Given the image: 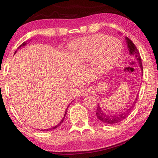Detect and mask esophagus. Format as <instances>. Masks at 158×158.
Wrapping results in <instances>:
<instances>
[{
	"label": "esophagus",
	"instance_id": "obj_1",
	"mask_svg": "<svg viewBox=\"0 0 158 158\" xmlns=\"http://www.w3.org/2000/svg\"><path fill=\"white\" fill-rule=\"evenodd\" d=\"M90 92H91V89L88 86H84L81 90V96H86Z\"/></svg>",
	"mask_w": 158,
	"mask_h": 158
}]
</instances>
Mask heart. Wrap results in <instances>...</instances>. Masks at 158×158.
Segmentation results:
<instances>
[{"label": "heart", "instance_id": "1", "mask_svg": "<svg viewBox=\"0 0 158 158\" xmlns=\"http://www.w3.org/2000/svg\"><path fill=\"white\" fill-rule=\"evenodd\" d=\"M75 49L86 60H92L96 57L95 67L98 72L102 73L112 69L117 64L121 57L122 45L116 39L96 34L79 39Z\"/></svg>", "mask_w": 158, "mask_h": 158}]
</instances>
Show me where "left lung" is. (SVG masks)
Masks as SVG:
<instances>
[{"label": "left lung", "mask_w": 158, "mask_h": 158, "mask_svg": "<svg viewBox=\"0 0 158 158\" xmlns=\"http://www.w3.org/2000/svg\"><path fill=\"white\" fill-rule=\"evenodd\" d=\"M125 39H126V41H127V47H128V50L129 51V54L131 55V56H135L136 60L138 61V62H139L141 71H143L141 58V56H140L139 51H138L136 46H135L131 40H130L129 38H127V37H126ZM137 98H138V95L134 101L133 103H132L131 106L130 107L129 109H127V110H125L124 112H121V113H119V114H106V112L102 111L101 107L99 106V104H98L97 106L98 107L96 110V117L101 122H102V123H105V124H117L118 123V122H122V120L124 119L127 116H128L129 112H131V110L134 107L135 104H136V101H137Z\"/></svg>", "instance_id": "8db88e82"}]
</instances>
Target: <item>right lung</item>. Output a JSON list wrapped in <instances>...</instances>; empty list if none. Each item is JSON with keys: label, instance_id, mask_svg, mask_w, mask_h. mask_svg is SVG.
Listing matches in <instances>:
<instances>
[{"label": "right lung", "instance_id": "right-lung-1", "mask_svg": "<svg viewBox=\"0 0 158 158\" xmlns=\"http://www.w3.org/2000/svg\"><path fill=\"white\" fill-rule=\"evenodd\" d=\"M27 44V42H24V43H22L20 46H19V47H18V49L19 48H21V47H22V46H24L25 45ZM16 51L15 52V53L16 52ZM68 107H69V106H68ZM68 107H67V109H66V110H65V112H64V117H63V118H62V119L61 120L60 122H59V124H57L56 126H55V127H51V128H50V129H41V131H51V130H52V129H56V128H57V127H58L60 125L62 122H63V121H64V117H65V116H66V114H67V108H68Z\"/></svg>", "mask_w": 158, "mask_h": 158}]
</instances>
